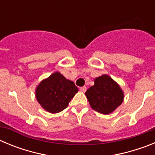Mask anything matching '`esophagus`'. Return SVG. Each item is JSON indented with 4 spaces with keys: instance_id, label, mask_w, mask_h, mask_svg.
I'll list each match as a JSON object with an SVG mask.
<instances>
[{
    "instance_id": "esophagus-1",
    "label": "esophagus",
    "mask_w": 155,
    "mask_h": 155,
    "mask_svg": "<svg viewBox=\"0 0 155 155\" xmlns=\"http://www.w3.org/2000/svg\"><path fill=\"white\" fill-rule=\"evenodd\" d=\"M80 90H81V92H85L86 90H87V87H86L85 86H84V87H80Z\"/></svg>"
}]
</instances>
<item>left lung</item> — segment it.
<instances>
[{
    "label": "left lung",
    "instance_id": "obj_1",
    "mask_svg": "<svg viewBox=\"0 0 155 155\" xmlns=\"http://www.w3.org/2000/svg\"><path fill=\"white\" fill-rule=\"evenodd\" d=\"M85 94L91 107L102 114L113 112L124 100V92L120 86L105 74L97 78Z\"/></svg>",
    "mask_w": 155,
    "mask_h": 155
}]
</instances>
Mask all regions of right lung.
I'll return each mask as SVG.
<instances>
[{"mask_svg": "<svg viewBox=\"0 0 155 155\" xmlns=\"http://www.w3.org/2000/svg\"><path fill=\"white\" fill-rule=\"evenodd\" d=\"M78 88L74 83L55 72L37 87L35 94L43 109L51 113L61 112L68 107Z\"/></svg>", "mask_w": 155, "mask_h": 155, "instance_id": "obj_1", "label": "right lung"}]
</instances>
